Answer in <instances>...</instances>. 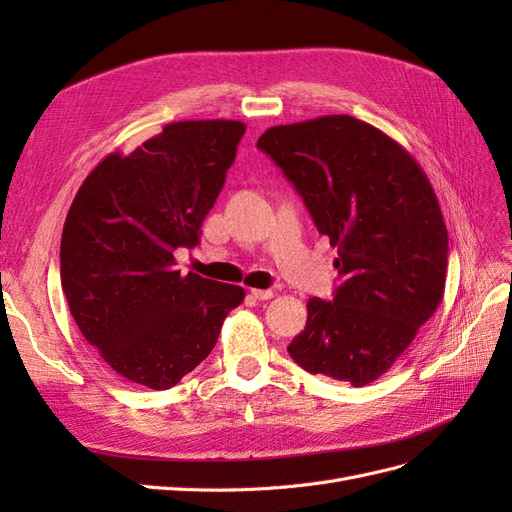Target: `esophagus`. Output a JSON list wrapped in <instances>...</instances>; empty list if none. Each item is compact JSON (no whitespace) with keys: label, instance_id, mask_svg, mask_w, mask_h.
Wrapping results in <instances>:
<instances>
[{"label":"esophagus","instance_id":"1","mask_svg":"<svg viewBox=\"0 0 512 512\" xmlns=\"http://www.w3.org/2000/svg\"><path fill=\"white\" fill-rule=\"evenodd\" d=\"M252 297L258 301H269L273 297V290H262V288H252Z\"/></svg>","mask_w":512,"mask_h":512}]
</instances>
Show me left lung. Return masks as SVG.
<instances>
[{"label": "left lung", "mask_w": 512, "mask_h": 512, "mask_svg": "<svg viewBox=\"0 0 512 512\" xmlns=\"http://www.w3.org/2000/svg\"><path fill=\"white\" fill-rule=\"evenodd\" d=\"M258 149L337 247L342 286L309 299L288 352L309 374L365 386L414 342L444 297L448 232L427 175L382 130L350 115L269 128Z\"/></svg>", "instance_id": "obj_1"}]
</instances>
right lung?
I'll list each match as a JSON object with an SVG mask.
<instances>
[{"label":"right lung","mask_w":512,"mask_h":512,"mask_svg":"<svg viewBox=\"0 0 512 512\" xmlns=\"http://www.w3.org/2000/svg\"><path fill=\"white\" fill-rule=\"evenodd\" d=\"M245 123H168L128 156L111 153L76 192L61 232V288L104 363L153 391L175 386L218 342L241 286L175 269L196 247Z\"/></svg>","instance_id":"add662e5"}]
</instances>
